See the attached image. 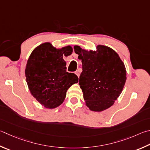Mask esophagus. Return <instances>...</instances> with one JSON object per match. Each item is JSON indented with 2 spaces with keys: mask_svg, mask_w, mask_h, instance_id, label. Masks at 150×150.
<instances>
[{
  "mask_svg": "<svg viewBox=\"0 0 150 150\" xmlns=\"http://www.w3.org/2000/svg\"><path fill=\"white\" fill-rule=\"evenodd\" d=\"M75 73L76 75H77V76L78 77H79V76H80V73H79V71H76Z\"/></svg>",
  "mask_w": 150,
  "mask_h": 150,
  "instance_id": "obj_1",
  "label": "esophagus"
}]
</instances>
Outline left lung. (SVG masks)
I'll list each match as a JSON object with an SVG mask.
<instances>
[{
  "label": "left lung",
  "instance_id": "obj_1",
  "mask_svg": "<svg viewBox=\"0 0 150 150\" xmlns=\"http://www.w3.org/2000/svg\"><path fill=\"white\" fill-rule=\"evenodd\" d=\"M74 50L82 62L79 85L86 105L96 112L107 110L120 96L126 82L124 63L107 46L99 45L96 50L88 51L75 45Z\"/></svg>",
  "mask_w": 150,
  "mask_h": 150
}]
</instances>
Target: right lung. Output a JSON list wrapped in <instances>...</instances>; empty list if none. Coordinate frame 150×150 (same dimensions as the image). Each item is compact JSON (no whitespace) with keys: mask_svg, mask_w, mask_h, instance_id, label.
Segmentation results:
<instances>
[{"mask_svg":"<svg viewBox=\"0 0 150 150\" xmlns=\"http://www.w3.org/2000/svg\"><path fill=\"white\" fill-rule=\"evenodd\" d=\"M72 52L70 45L56 48L47 42L37 47L29 56L25 69L27 84L32 96L45 108L60 105L68 88L78 83L75 73L66 71L63 59Z\"/></svg>","mask_w":150,"mask_h":150,"instance_id":"add662e5","label":"right lung"}]
</instances>
